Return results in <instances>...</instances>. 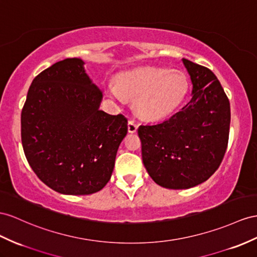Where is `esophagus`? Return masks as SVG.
Masks as SVG:
<instances>
[{"label":"esophagus","mask_w":257,"mask_h":257,"mask_svg":"<svg viewBox=\"0 0 257 257\" xmlns=\"http://www.w3.org/2000/svg\"><path fill=\"white\" fill-rule=\"evenodd\" d=\"M138 130V123L135 121V120H129L128 121V131L131 134L136 133V131Z\"/></svg>","instance_id":"esophagus-1"}]
</instances>
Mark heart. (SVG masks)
<instances>
[{"label": "heart", "instance_id": "b5f03b06", "mask_svg": "<svg viewBox=\"0 0 257 257\" xmlns=\"http://www.w3.org/2000/svg\"><path fill=\"white\" fill-rule=\"evenodd\" d=\"M189 83L179 70L144 67L118 75L109 93L116 98L135 100V110L142 119L160 120L174 114L185 101Z\"/></svg>", "mask_w": 257, "mask_h": 257}]
</instances>
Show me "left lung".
Instances as JSON below:
<instances>
[{
    "label": "left lung",
    "mask_w": 257,
    "mask_h": 257,
    "mask_svg": "<svg viewBox=\"0 0 257 257\" xmlns=\"http://www.w3.org/2000/svg\"><path fill=\"white\" fill-rule=\"evenodd\" d=\"M192 98L169 119L140 126L142 161L157 185L189 189L206 181L226 153L230 103L212 70L182 58Z\"/></svg>",
    "instance_id": "left-lung-1"
}]
</instances>
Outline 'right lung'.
I'll return each mask as SVG.
<instances>
[{
  "instance_id": "right-lung-1",
  "label": "right lung",
  "mask_w": 257,
  "mask_h": 257,
  "mask_svg": "<svg viewBox=\"0 0 257 257\" xmlns=\"http://www.w3.org/2000/svg\"><path fill=\"white\" fill-rule=\"evenodd\" d=\"M81 58H66L32 81L22 110V143L45 185L68 195L92 194L113 173L127 118L100 109L103 92Z\"/></svg>"
}]
</instances>
